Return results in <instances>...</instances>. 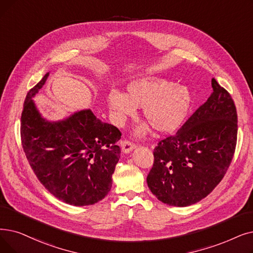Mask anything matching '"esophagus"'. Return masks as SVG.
<instances>
[{
	"mask_svg": "<svg viewBox=\"0 0 253 253\" xmlns=\"http://www.w3.org/2000/svg\"><path fill=\"white\" fill-rule=\"evenodd\" d=\"M120 145H121V148H122V151L126 154L131 152L135 148V146L133 144H131V142L128 140H122L120 142Z\"/></svg>",
	"mask_w": 253,
	"mask_h": 253,
	"instance_id": "1",
	"label": "esophagus"
}]
</instances>
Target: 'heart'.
I'll use <instances>...</instances> for the list:
<instances>
[{"label":"heart","instance_id":"b5f03b06","mask_svg":"<svg viewBox=\"0 0 253 253\" xmlns=\"http://www.w3.org/2000/svg\"><path fill=\"white\" fill-rule=\"evenodd\" d=\"M107 105L114 121L122 125L134 117L137 107L142 106V116L157 132L168 133L177 129L187 115L192 95L187 86L156 78L144 76L127 84V95L113 89L107 94ZM149 127L139 126L135 133L144 135Z\"/></svg>","mask_w":253,"mask_h":253}]
</instances>
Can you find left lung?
Returning a JSON list of instances; mask_svg holds the SVG:
<instances>
[{"instance_id":"obj_1","label":"left lung","mask_w":253,"mask_h":253,"mask_svg":"<svg viewBox=\"0 0 253 253\" xmlns=\"http://www.w3.org/2000/svg\"><path fill=\"white\" fill-rule=\"evenodd\" d=\"M213 92L177 133L154 149L147 183L163 204L191 206L213 191L234 157L238 118L229 93L212 79Z\"/></svg>"}]
</instances>
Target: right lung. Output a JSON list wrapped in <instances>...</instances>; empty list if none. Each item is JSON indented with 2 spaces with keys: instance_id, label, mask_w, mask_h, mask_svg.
Instances as JSON below:
<instances>
[{
  "instance_id": "1",
  "label": "right lung",
  "mask_w": 253,
  "mask_h": 253,
  "mask_svg": "<svg viewBox=\"0 0 253 253\" xmlns=\"http://www.w3.org/2000/svg\"><path fill=\"white\" fill-rule=\"evenodd\" d=\"M49 72L31 89L21 114V144L40 183L62 202L89 206L111 191L120 159V130L83 109L60 121L43 118L33 97Z\"/></svg>"
}]
</instances>
